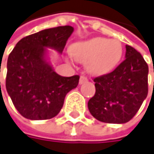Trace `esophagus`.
<instances>
[{"mask_svg": "<svg viewBox=\"0 0 154 154\" xmlns=\"http://www.w3.org/2000/svg\"><path fill=\"white\" fill-rule=\"evenodd\" d=\"M87 81H88V79L86 78L85 75H81V76H80V79H79V84H80V85L86 83Z\"/></svg>", "mask_w": 154, "mask_h": 154, "instance_id": "esophagus-1", "label": "esophagus"}]
</instances>
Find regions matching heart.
<instances>
[{
  "instance_id": "1",
  "label": "heart",
  "mask_w": 154,
  "mask_h": 154,
  "mask_svg": "<svg viewBox=\"0 0 154 154\" xmlns=\"http://www.w3.org/2000/svg\"><path fill=\"white\" fill-rule=\"evenodd\" d=\"M70 54L76 62L86 63L90 75L100 76L116 68L122 60L123 47L119 40L94 37L72 45Z\"/></svg>"
}]
</instances>
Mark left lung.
<instances>
[{"label":"left lung","mask_w":154,"mask_h":154,"mask_svg":"<svg viewBox=\"0 0 154 154\" xmlns=\"http://www.w3.org/2000/svg\"><path fill=\"white\" fill-rule=\"evenodd\" d=\"M148 73L141 54L126 45L125 60L112 72L94 79L96 93L88 103L91 115L106 123L128 122L148 95Z\"/></svg>","instance_id":"left-lung-1"}]
</instances>
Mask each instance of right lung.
<instances>
[{
  "label": "right lung",
  "mask_w": 154,
  "mask_h": 154,
  "mask_svg": "<svg viewBox=\"0 0 154 154\" xmlns=\"http://www.w3.org/2000/svg\"><path fill=\"white\" fill-rule=\"evenodd\" d=\"M74 32L69 25L45 29L21 39L7 61L6 90L19 113L32 120L49 119L61 110L79 76H62L49 61V49L62 54Z\"/></svg>",
  "instance_id": "obj_1"
}]
</instances>
